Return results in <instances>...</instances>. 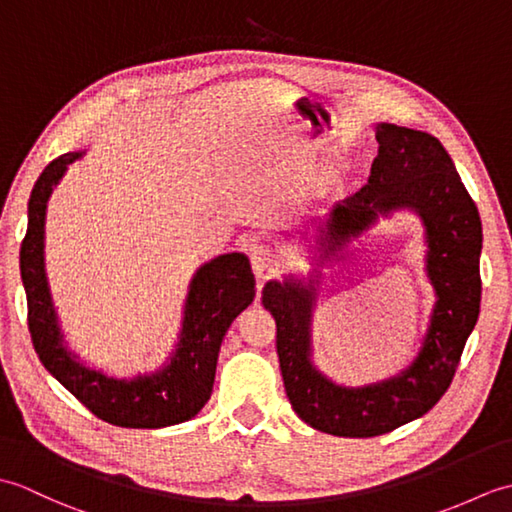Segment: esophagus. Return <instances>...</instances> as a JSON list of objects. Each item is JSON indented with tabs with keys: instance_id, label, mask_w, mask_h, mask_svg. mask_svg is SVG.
I'll return each instance as SVG.
<instances>
[{
	"instance_id": "obj_1",
	"label": "esophagus",
	"mask_w": 512,
	"mask_h": 512,
	"mask_svg": "<svg viewBox=\"0 0 512 512\" xmlns=\"http://www.w3.org/2000/svg\"><path fill=\"white\" fill-rule=\"evenodd\" d=\"M273 262H275L273 248H270L266 242L250 244V266H253V270L259 277H264L268 270L273 268Z\"/></svg>"
}]
</instances>
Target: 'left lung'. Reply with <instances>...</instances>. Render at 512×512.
<instances>
[{"label": "left lung", "mask_w": 512, "mask_h": 512, "mask_svg": "<svg viewBox=\"0 0 512 512\" xmlns=\"http://www.w3.org/2000/svg\"><path fill=\"white\" fill-rule=\"evenodd\" d=\"M376 140L378 156L365 187L317 226L319 266L339 259L378 215L402 209L420 215L436 306L413 363L380 383L336 385L310 358L319 279L268 281L262 292L277 323L279 367L292 409L312 429L343 438L383 436L424 416L449 389L480 317L482 222L447 149L436 136L391 123L376 125Z\"/></svg>", "instance_id": "obj_1"}]
</instances>
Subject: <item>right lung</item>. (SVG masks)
I'll return each mask as SVG.
<instances>
[{
	"instance_id": "1",
	"label": "right lung",
	"mask_w": 512,
	"mask_h": 512,
	"mask_svg": "<svg viewBox=\"0 0 512 512\" xmlns=\"http://www.w3.org/2000/svg\"><path fill=\"white\" fill-rule=\"evenodd\" d=\"M83 154L85 151H70L52 160L28 200V231L19 250V268L28 299L32 345L43 367L96 418L127 429H160L191 420L211 398L217 354L226 330L255 299V275L248 257L226 253L198 268L184 303L178 345L158 372L114 378L81 363L65 345L52 306L43 264V233L52 189L68 165Z\"/></svg>"
}]
</instances>
